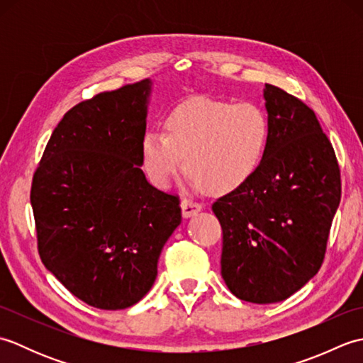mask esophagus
Masks as SVG:
<instances>
[{"mask_svg":"<svg viewBox=\"0 0 363 363\" xmlns=\"http://www.w3.org/2000/svg\"><path fill=\"white\" fill-rule=\"evenodd\" d=\"M181 209H182V217L184 218H190L194 217V215H196L199 211L203 209L201 204L194 201V199H187L184 198L181 201Z\"/></svg>","mask_w":363,"mask_h":363,"instance_id":"esophagus-1","label":"esophagus"}]
</instances>
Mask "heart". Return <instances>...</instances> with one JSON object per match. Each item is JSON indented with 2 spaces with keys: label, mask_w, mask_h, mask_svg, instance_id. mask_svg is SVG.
<instances>
[{
  "label": "heart",
  "mask_w": 363,
  "mask_h": 363,
  "mask_svg": "<svg viewBox=\"0 0 363 363\" xmlns=\"http://www.w3.org/2000/svg\"><path fill=\"white\" fill-rule=\"evenodd\" d=\"M167 134L148 130L142 138V165L150 181L169 186L184 168L213 195L245 186L264 162L269 121L260 106L195 96L165 120Z\"/></svg>",
  "instance_id": "1"
}]
</instances>
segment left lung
I'll list each match as a JSON object with an SVG mask.
<instances>
[{"label":"left lung","mask_w":363,"mask_h":363,"mask_svg":"<svg viewBox=\"0 0 363 363\" xmlns=\"http://www.w3.org/2000/svg\"><path fill=\"white\" fill-rule=\"evenodd\" d=\"M269 142L251 179L218 198L221 276L238 299H287L318 273L337 207L340 168L317 115L301 99L265 84Z\"/></svg>","instance_id":"left-lung-1"}]
</instances>
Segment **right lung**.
<instances>
[{
	"instance_id": "right-lung-1",
	"label": "right lung",
	"mask_w": 363,
	"mask_h": 363,
	"mask_svg": "<svg viewBox=\"0 0 363 363\" xmlns=\"http://www.w3.org/2000/svg\"><path fill=\"white\" fill-rule=\"evenodd\" d=\"M151 81L76 104L52 130L30 187L43 265L84 303L118 311L152 287L179 198L142 172Z\"/></svg>"
}]
</instances>
